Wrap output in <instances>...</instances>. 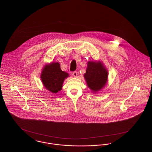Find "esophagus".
I'll use <instances>...</instances> for the list:
<instances>
[{
	"label": "esophagus",
	"mask_w": 152,
	"mask_h": 152,
	"mask_svg": "<svg viewBox=\"0 0 152 152\" xmlns=\"http://www.w3.org/2000/svg\"><path fill=\"white\" fill-rule=\"evenodd\" d=\"M77 75H78V74H77V72L75 71V72H73V76L74 77H76L77 76Z\"/></svg>",
	"instance_id": "34e87169"
}]
</instances>
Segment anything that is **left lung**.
Wrapping results in <instances>:
<instances>
[{
    "label": "left lung",
    "instance_id": "obj_1",
    "mask_svg": "<svg viewBox=\"0 0 152 152\" xmlns=\"http://www.w3.org/2000/svg\"><path fill=\"white\" fill-rule=\"evenodd\" d=\"M84 77L87 86L92 92L96 94L107 85L108 72L101 61H89Z\"/></svg>",
    "mask_w": 152,
    "mask_h": 152
}]
</instances>
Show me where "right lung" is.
Returning <instances> with one entry per match:
<instances>
[{"label": "right lung", "instance_id": "obj_1", "mask_svg": "<svg viewBox=\"0 0 152 152\" xmlns=\"http://www.w3.org/2000/svg\"><path fill=\"white\" fill-rule=\"evenodd\" d=\"M69 76L63 71L58 62H52L44 65L40 78L44 87L52 94H57L62 89L64 80Z\"/></svg>", "mask_w": 152, "mask_h": 152}]
</instances>
